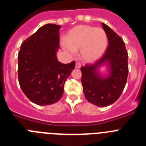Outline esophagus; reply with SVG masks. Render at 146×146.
<instances>
[{"label":"esophagus","mask_w":146,"mask_h":146,"mask_svg":"<svg viewBox=\"0 0 146 146\" xmlns=\"http://www.w3.org/2000/svg\"><path fill=\"white\" fill-rule=\"evenodd\" d=\"M75 67H76V68H77V69H80V68L81 67L80 64V63H78V62H77V63H76V64H75Z\"/></svg>","instance_id":"34e87169"}]
</instances>
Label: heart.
<instances>
[{
  "instance_id": "heart-1",
  "label": "heart",
  "mask_w": 146,
  "mask_h": 146,
  "mask_svg": "<svg viewBox=\"0 0 146 146\" xmlns=\"http://www.w3.org/2000/svg\"><path fill=\"white\" fill-rule=\"evenodd\" d=\"M108 45V36L102 28L78 25L72 28L62 42V47L70 55L80 50L81 57L87 62H94L102 56Z\"/></svg>"
}]
</instances>
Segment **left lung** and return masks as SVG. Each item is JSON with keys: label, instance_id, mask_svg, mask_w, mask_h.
<instances>
[{"label": "left lung", "instance_id": "left-lung-1", "mask_svg": "<svg viewBox=\"0 0 146 146\" xmlns=\"http://www.w3.org/2000/svg\"><path fill=\"white\" fill-rule=\"evenodd\" d=\"M102 27L109 45L98 61L81 67V82L88 101L104 108L120 97L126 86L129 68L128 53L123 39L106 24L102 23ZM104 64L109 67V74L102 77L98 68Z\"/></svg>", "mask_w": 146, "mask_h": 146}]
</instances>
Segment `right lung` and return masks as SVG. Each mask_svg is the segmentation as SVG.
<instances>
[{"label":"right lung","instance_id":"obj_1","mask_svg":"<svg viewBox=\"0 0 146 146\" xmlns=\"http://www.w3.org/2000/svg\"><path fill=\"white\" fill-rule=\"evenodd\" d=\"M60 26L46 24L25 40L18 54V80L25 96L38 105L61 99L64 83L75 62L64 64L57 59Z\"/></svg>","mask_w":146,"mask_h":146}]
</instances>
